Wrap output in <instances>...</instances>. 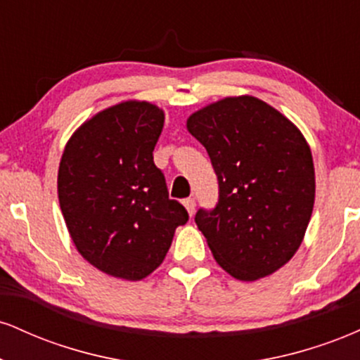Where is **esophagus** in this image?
<instances>
[{"instance_id":"obj_1","label":"esophagus","mask_w":360,"mask_h":360,"mask_svg":"<svg viewBox=\"0 0 360 360\" xmlns=\"http://www.w3.org/2000/svg\"><path fill=\"white\" fill-rule=\"evenodd\" d=\"M183 205H184V208L188 210L189 217H193L194 208H196V201H194V198H186V200L183 201Z\"/></svg>"}]
</instances>
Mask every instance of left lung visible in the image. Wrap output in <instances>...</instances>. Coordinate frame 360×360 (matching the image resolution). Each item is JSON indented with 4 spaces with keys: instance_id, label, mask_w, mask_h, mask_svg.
<instances>
[{
    "instance_id": "left-lung-1",
    "label": "left lung",
    "mask_w": 360,
    "mask_h": 360,
    "mask_svg": "<svg viewBox=\"0 0 360 360\" xmlns=\"http://www.w3.org/2000/svg\"><path fill=\"white\" fill-rule=\"evenodd\" d=\"M217 172L220 198L194 221L214 260L238 281H257L291 260L315 205V167L300 128L266 101L229 96L186 122Z\"/></svg>"
}]
</instances>
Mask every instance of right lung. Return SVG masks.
Wrapping results in <instances>:
<instances>
[{"label": "right lung", "instance_id": "add662e5", "mask_svg": "<svg viewBox=\"0 0 360 360\" xmlns=\"http://www.w3.org/2000/svg\"><path fill=\"white\" fill-rule=\"evenodd\" d=\"M164 111L123 101L86 120L68 140L57 194L74 245L105 274L140 281L162 264L188 212L169 200L154 147Z\"/></svg>", "mask_w": 360, "mask_h": 360}]
</instances>
